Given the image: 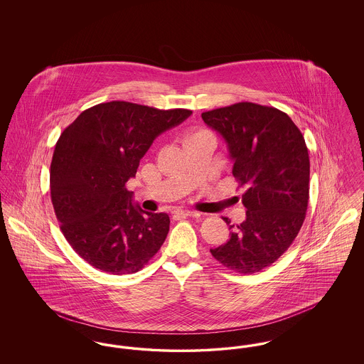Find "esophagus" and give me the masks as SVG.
Segmentation results:
<instances>
[{
  "instance_id": "esophagus-1",
  "label": "esophagus",
  "mask_w": 364,
  "mask_h": 364,
  "mask_svg": "<svg viewBox=\"0 0 364 364\" xmlns=\"http://www.w3.org/2000/svg\"><path fill=\"white\" fill-rule=\"evenodd\" d=\"M174 213H176L177 215H180V217H192V218L200 217V213L192 211V210H176Z\"/></svg>"
}]
</instances>
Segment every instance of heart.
Wrapping results in <instances>:
<instances>
[{
  "mask_svg": "<svg viewBox=\"0 0 364 364\" xmlns=\"http://www.w3.org/2000/svg\"><path fill=\"white\" fill-rule=\"evenodd\" d=\"M206 134H208V132L205 131V129H191V131L184 134L183 141L186 143V141H188L191 139L198 138V136H202V135H206Z\"/></svg>",
  "mask_w": 364,
  "mask_h": 364,
  "instance_id": "1",
  "label": "heart"
}]
</instances>
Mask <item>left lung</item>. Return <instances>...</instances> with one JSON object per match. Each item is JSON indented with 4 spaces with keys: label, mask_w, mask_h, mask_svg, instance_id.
I'll return each instance as SVG.
<instances>
[{
    "label": "left lung",
    "mask_w": 364,
    "mask_h": 364,
    "mask_svg": "<svg viewBox=\"0 0 364 364\" xmlns=\"http://www.w3.org/2000/svg\"><path fill=\"white\" fill-rule=\"evenodd\" d=\"M202 119L225 139L247 208L229 240L210 252L233 272L257 273L289 248L304 223L310 198L306 141L291 117L273 106L239 102L205 112Z\"/></svg>",
    "instance_id": "obj_1"
}]
</instances>
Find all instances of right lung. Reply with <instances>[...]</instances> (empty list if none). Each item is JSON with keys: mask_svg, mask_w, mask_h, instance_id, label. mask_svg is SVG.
<instances>
[{"mask_svg": "<svg viewBox=\"0 0 364 364\" xmlns=\"http://www.w3.org/2000/svg\"><path fill=\"white\" fill-rule=\"evenodd\" d=\"M112 101L86 109L55 143L50 195L60 229L75 252L105 273H136L169 232L166 213L134 206L125 188L154 139L191 116Z\"/></svg>", "mask_w": 364, "mask_h": 364, "instance_id": "1", "label": "right lung"}]
</instances>
